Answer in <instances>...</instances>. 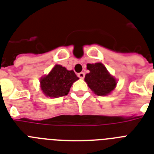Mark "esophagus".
<instances>
[{"instance_id": "esophagus-1", "label": "esophagus", "mask_w": 154, "mask_h": 154, "mask_svg": "<svg viewBox=\"0 0 154 154\" xmlns=\"http://www.w3.org/2000/svg\"><path fill=\"white\" fill-rule=\"evenodd\" d=\"M77 76H78V77H79L80 79H84V78H85V73H84L83 72H81V73H78V74H77Z\"/></svg>"}]
</instances>
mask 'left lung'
Listing matches in <instances>:
<instances>
[{"label": "left lung", "instance_id": "1", "mask_svg": "<svg viewBox=\"0 0 154 154\" xmlns=\"http://www.w3.org/2000/svg\"><path fill=\"white\" fill-rule=\"evenodd\" d=\"M87 69L89 73L85 75V81L95 94L107 96L115 89L117 84L116 79L108 73L102 63L87 64Z\"/></svg>", "mask_w": 154, "mask_h": 154}]
</instances>
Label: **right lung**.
Instances as JSON below:
<instances>
[{
    "label": "right lung",
    "instance_id": "right-lung-1",
    "mask_svg": "<svg viewBox=\"0 0 154 154\" xmlns=\"http://www.w3.org/2000/svg\"><path fill=\"white\" fill-rule=\"evenodd\" d=\"M78 79L73 70H68L63 66L56 65L48 75L40 79L41 88L47 97H63L68 94L73 82Z\"/></svg>",
    "mask_w": 154,
    "mask_h": 154
}]
</instances>
